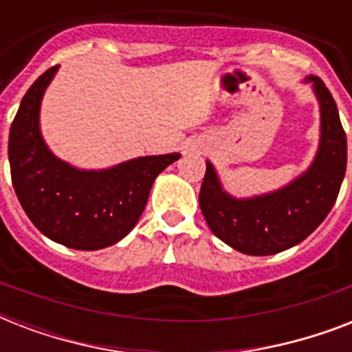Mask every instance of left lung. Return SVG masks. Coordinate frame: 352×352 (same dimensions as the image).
<instances>
[{
  "label": "left lung",
  "instance_id": "8db88e82",
  "mask_svg": "<svg viewBox=\"0 0 352 352\" xmlns=\"http://www.w3.org/2000/svg\"><path fill=\"white\" fill-rule=\"evenodd\" d=\"M320 106V142L305 171L272 192L252 197L228 193L206 160L199 204L210 230L246 256H272L307 239L336 203L347 168V138L338 107L322 78L307 76Z\"/></svg>",
  "mask_w": 352,
  "mask_h": 352
}]
</instances>
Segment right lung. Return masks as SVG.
I'll use <instances>...</instances> for the list:
<instances>
[{
  "label": "right lung",
  "mask_w": 352,
  "mask_h": 352,
  "mask_svg": "<svg viewBox=\"0 0 352 352\" xmlns=\"http://www.w3.org/2000/svg\"><path fill=\"white\" fill-rule=\"evenodd\" d=\"M58 69L30 85L10 126L12 186L27 217L45 237L74 250H100L135 228L157 175L181 153L137 157L102 170H82L56 157L41 135L40 111Z\"/></svg>",
  "instance_id": "1"
}]
</instances>
